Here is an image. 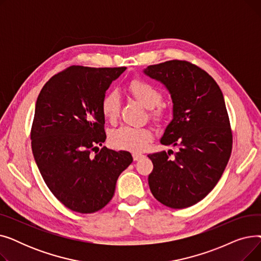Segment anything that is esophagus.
I'll use <instances>...</instances> for the list:
<instances>
[{
	"label": "esophagus",
	"instance_id": "esophagus-1",
	"mask_svg": "<svg viewBox=\"0 0 261 261\" xmlns=\"http://www.w3.org/2000/svg\"><path fill=\"white\" fill-rule=\"evenodd\" d=\"M132 156H133V160H134V161H139V160H141L142 158H144V155L141 154V153H133Z\"/></svg>",
	"mask_w": 261,
	"mask_h": 261
}]
</instances>
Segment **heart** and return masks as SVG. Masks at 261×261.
<instances>
[{
	"label": "heart",
	"mask_w": 261,
	"mask_h": 261,
	"mask_svg": "<svg viewBox=\"0 0 261 261\" xmlns=\"http://www.w3.org/2000/svg\"><path fill=\"white\" fill-rule=\"evenodd\" d=\"M129 91L133 97L148 110L154 109L150 113V118L161 123L166 119L167 114L159 106L162 102V93L153 85L142 79H133L129 85ZM120 96L116 91L107 93L101 101V111L109 120H115L120 111ZM152 133L146 128H135L121 126L110 134V144L115 149L126 150L131 152H140L151 141Z\"/></svg>",
	"instance_id": "1"
}]
</instances>
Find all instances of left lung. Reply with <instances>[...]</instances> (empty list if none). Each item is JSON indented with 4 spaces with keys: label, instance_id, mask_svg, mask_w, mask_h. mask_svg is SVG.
Segmentation results:
<instances>
[{
    "label": "left lung",
    "instance_id": "left-lung-1",
    "mask_svg": "<svg viewBox=\"0 0 261 261\" xmlns=\"http://www.w3.org/2000/svg\"><path fill=\"white\" fill-rule=\"evenodd\" d=\"M144 74L160 81L172 99V120L162 145L179 147L149 154L148 176L153 197L171 208H186L206 197L227 165L232 135L223 94L206 72L182 60L149 65Z\"/></svg>",
    "mask_w": 261,
    "mask_h": 261
}]
</instances>
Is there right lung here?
<instances>
[{"instance_id":"obj_1","label":"right lung","mask_w":261,"mask_h":261,"mask_svg":"<svg viewBox=\"0 0 261 261\" xmlns=\"http://www.w3.org/2000/svg\"><path fill=\"white\" fill-rule=\"evenodd\" d=\"M126 68L70 66L53 76L37 98L33 154L53 195L73 212L105 207L119 174L133 161L130 152L106 147L91 154L107 138L101 111L106 91Z\"/></svg>"}]
</instances>
